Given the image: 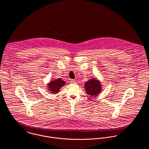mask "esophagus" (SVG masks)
<instances>
[{
    "label": "esophagus",
    "mask_w": 149,
    "mask_h": 149,
    "mask_svg": "<svg viewBox=\"0 0 149 149\" xmlns=\"http://www.w3.org/2000/svg\"><path fill=\"white\" fill-rule=\"evenodd\" d=\"M71 83H73V84H74V83H76V81H75V80H73V79H72V80H71Z\"/></svg>",
    "instance_id": "34e87169"
}]
</instances>
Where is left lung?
<instances>
[{
	"mask_svg": "<svg viewBox=\"0 0 149 149\" xmlns=\"http://www.w3.org/2000/svg\"><path fill=\"white\" fill-rule=\"evenodd\" d=\"M100 83L98 79H90L85 84L86 93L91 97H95L99 94L102 91Z\"/></svg>",
	"mask_w": 149,
	"mask_h": 149,
	"instance_id": "left-lung-1",
	"label": "left lung"
}]
</instances>
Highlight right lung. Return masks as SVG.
Returning a JSON list of instances; mask_svg holds the SVG:
<instances>
[{"label": "right lung", "mask_w": 149, "mask_h": 149, "mask_svg": "<svg viewBox=\"0 0 149 149\" xmlns=\"http://www.w3.org/2000/svg\"><path fill=\"white\" fill-rule=\"evenodd\" d=\"M65 84V82L61 79H55L51 81L49 84L48 90H50L52 93L57 94L59 92L60 88Z\"/></svg>", "instance_id": "right-lung-1"}]
</instances>
